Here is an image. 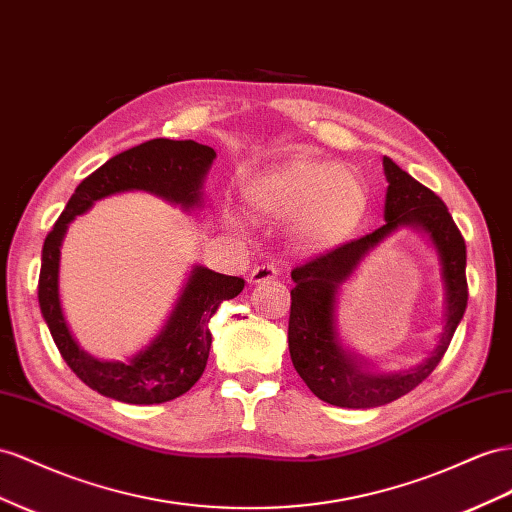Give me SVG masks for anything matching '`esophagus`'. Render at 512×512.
I'll return each mask as SVG.
<instances>
[{"instance_id": "1", "label": "esophagus", "mask_w": 512, "mask_h": 512, "mask_svg": "<svg viewBox=\"0 0 512 512\" xmlns=\"http://www.w3.org/2000/svg\"><path fill=\"white\" fill-rule=\"evenodd\" d=\"M275 278H278V269H275L273 265H258L250 273L252 284H262V282H269V280H275Z\"/></svg>"}]
</instances>
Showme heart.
Listing matches in <instances>:
<instances>
[{
  "label": "heart",
  "instance_id": "b5f03b06",
  "mask_svg": "<svg viewBox=\"0 0 512 512\" xmlns=\"http://www.w3.org/2000/svg\"><path fill=\"white\" fill-rule=\"evenodd\" d=\"M241 200L250 217L290 219V234L301 247L325 252L362 226L370 191L349 165L299 155L247 178Z\"/></svg>",
  "mask_w": 512,
  "mask_h": 512
}]
</instances>
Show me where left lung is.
Here are the masks:
<instances>
[{
	"label": "left lung",
	"instance_id": "8db88e82",
	"mask_svg": "<svg viewBox=\"0 0 512 512\" xmlns=\"http://www.w3.org/2000/svg\"><path fill=\"white\" fill-rule=\"evenodd\" d=\"M388 181L385 191V224L362 239L312 258L293 269L290 278L288 351L299 377L321 400L336 407L370 409L405 396L431 375L444 357L467 308L465 241L452 222L448 206L405 170L383 157ZM400 227L426 233L436 247L440 274L445 284V314L434 351L409 371L377 373L365 360L341 342L337 329V295L341 284L356 270L377 244Z\"/></svg>",
	"mask_w": 512,
	"mask_h": 512
}]
</instances>
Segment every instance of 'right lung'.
Masks as SVG:
<instances>
[{
    "label": "right lung",
    "mask_w": 512,
    "mask_h": 512,
    "mask_svg": "<svg viewBox=\"0 0 512 512\" xmlns=\"http://www.w3.org/2000/svg\"><path fill=\"white\" fill-rule=\"evenodd\" d=\"M215 150L193 140H150L124 150L79 183L47 234L38 278V303L64 362L88 388L129 405H159L183 396L206 368L211 351L209 321L219 303L237 297L245 280L193 265L159 334L127 362H107L75 340L60 301V256L68 224L94 202L124 191H146L181 206L202 209L204 181Z\"/></svg>",
    "instance_id": "obj_1"
}]
</instances>
